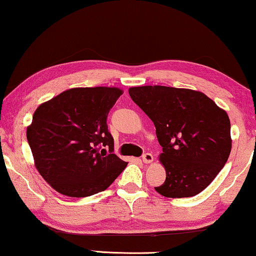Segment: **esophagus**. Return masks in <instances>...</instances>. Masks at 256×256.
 Here are the masks:
<instances>
[{"instance_id": "1", "label": "esophagus", "mask_w": 256, "mask_h": 256, "mask_svg": "<svg viewBox=\"0 0 256 256\" xmlns=\"http://www.w3.org/2000/svg\"><path fill=\"white\" fill-rule=\"evenodd\" d=\"M142 160L146 162V164H149V162H152L154 160V156L150 152H146L143 156H142Z\"/></svg>"}]
</instances>
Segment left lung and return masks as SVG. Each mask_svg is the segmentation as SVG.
<instances>
[{"instance_id": "obj_1", "label": "left lung", "mask_w": 256, "mask_h": 256, "mask_svg": "<svg viewBox=\"0 0 256 256\" xmlns=\"http://www.w3.org/2000/svg\"><path fill=\"white\" fill-rule=\"evenodd\" d=\"M137 106L154 124L162 146L166 179L154 187L166 198H181L206 190L231 152V124L225 110L204 94L188 88L146 85L129 88Z\"/></svg>"}]
</instances>
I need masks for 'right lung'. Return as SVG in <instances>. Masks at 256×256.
I'll return each mask as SVG.
<instances>
[{
  "instance_id": "right-lung-1",
  "label": "right lung",
  "mask_w": 256,
  "mask_h": 256,
  "mask_svg": "<svg viewBox=\"0 0 256 256\" xmlns=\"http://www.w3.org/2000/svg\"><path fill=\"white\" fill-rule=\"evenodd\" d=\"M116 88H76L40 105L26 137L39 173L55 190L85 198L105 190L127 166L114 154L107 116Z\"/></svg>"
}]
</instances>
